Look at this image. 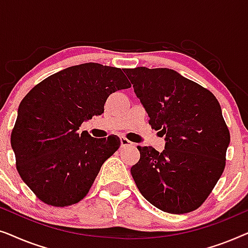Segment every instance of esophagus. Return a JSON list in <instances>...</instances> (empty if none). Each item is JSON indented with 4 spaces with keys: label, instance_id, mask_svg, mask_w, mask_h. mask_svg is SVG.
Returning <instances> with one entry per match:
<instances>
[{
    "label": "esophagus",
    "instance_id": "34e87169",
    "mask_svg": "<svg viewBox=\"0 0 248 248\" xmlns=\"http://www.w3.org/2000/svg\"><path fill=\"white\" fill-rule=\"evenodd\" d=\"M121 145L123 148L125 147H131V145H133V143L130 140H127L126 138H121Z\"/></svg>",
    "mask_w": 248,
    "mask_h": 248
}]
</instances>
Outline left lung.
I'll return each instance as SVG.
<instances>
[{
	"instance_id": "8db88e82",
	"label": "left lung",
	"mask_w": 248,
	"mask_h": 248,
	"mask_svg": "<svg viewBox=\"0 0 248 248\" xmlns=\"http://www.w3.org/2000/svg\"><path fill=\"white\" fill-rule=\"evenodd\" d=\"M149 124L166 147H138L131 168L139 191L161 211L182 215L200 208L221 177L230 133L211 91L170 69H125Z\"/></svg>"
}]
</instances>
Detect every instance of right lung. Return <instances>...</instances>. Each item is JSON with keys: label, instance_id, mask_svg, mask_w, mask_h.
Instances as JSON below:
<instances>
[{"label": "right lung", "instance_id": "right-lung-1", "mask_svg": "<svg viewBox=\"0 0 248 248\" xmlns=\"http://www.w3.org/2000/svg\"><path fill=\"white\" fill-rule=\"evenodd\" d=\"M127 88L131 83L118 67L84 63L52 74L26 94L11 147L20 177L40 201L63 208L88 194L121 140L116 135L94 139L78 130L104 113L111 93Z\"/></svg>", "mask_w": 248, "mask_h": 248}]
</instances>
